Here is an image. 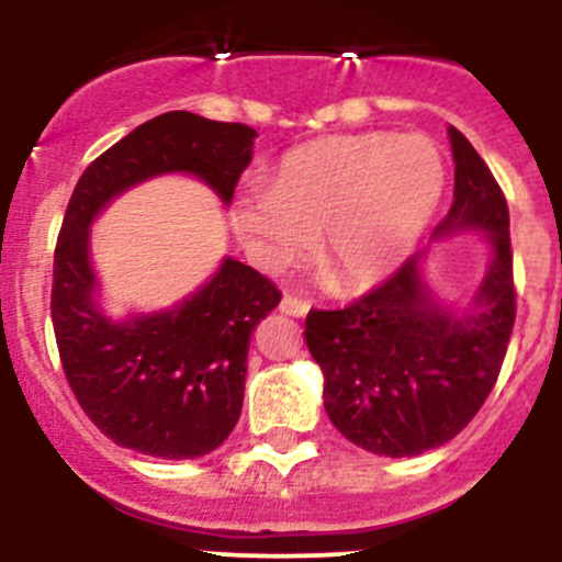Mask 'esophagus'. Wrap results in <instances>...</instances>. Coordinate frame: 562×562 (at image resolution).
<instances>
[{
	"label": "esophagus",
	"mask_w": 562,
	"mask_h": 562,
	"mask_svg": "<svg viewBox=\"0 0 562 562\" xmlns=\"http://www.w3.org/2000/svg\"><path fill=\"white\" fill-rule=\"evenodd\" d=\"M280 313L293 315V317H304L310 313V302H307V299L293 296V293H285V296H282V302H280Z\"/></svg>",
	"instance_id": "esophagus-1"
}]
</instances>
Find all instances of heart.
<instances>
[{
    "label": "heart",
    "instance_id": "obj_1",
    "mask_svg": "<svg viewBox=\"0 0 562 562\" xmlns=\"http://www.w3.org/2000/svg\"><path fill=\"white\" fill-rule=\"evenodd\" d=\"M443 179V157L422 135H334L282 157L269 184L241 190L231 214L258 263L282 269L315 236L328 285L361 291L405 260Z\"/></svg>",
    "mask_w": 562,
    "mask_h": 562
}]
</instances>
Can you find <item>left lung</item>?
I'll return each instance as SVG.
<instances>
[{"instance_id": "left-lung-1", "label": "left lung", "mask_w": 562, "mask_h": 562, "mask_svg": "<svg viewBox=\"0 0 562 562\" xmlns=\"http://www.w3.org/2000/svg\"><path fill=\"white\" fill-rule=\"evenodd\" d=\"M454 203L438 234L481 228L495 260L473 315L429 299L411 255L386 282L339 310H310L304 339L323 370V405L359 449L416 457L457 438L495 389L517 321L508 203L479 151L457 127Z\"/></svg>"}]
</instances>
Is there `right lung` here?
Segmentation results:
<instances>
[{
  "label": "right lung",
  "instance_id": "add662e5",
  "mask_svg": "<svg viewBox=\"0 0 562 562\" xmlns=\"http://www.w3.org/2000/svg\"><path fill=\"white\" fill-rule=\"evenodd\" d=\"M255 135L239 122L160 113L103 151L72 190L54 249L50 321L78 405L122 449L162 459L217 449L239 422L249 334L282 293L252 266L225 258L168 313L113 321L94 302L89 225L111 198L157 173H195L231 203Z\"/></svg>",
  "mask_w": 562,
  "mask_h": 562
}]
</instances>
